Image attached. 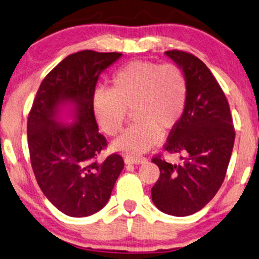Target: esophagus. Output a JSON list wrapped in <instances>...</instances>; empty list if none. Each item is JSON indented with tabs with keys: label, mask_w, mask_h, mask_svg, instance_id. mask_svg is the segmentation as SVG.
<instances>
[{
	"label": "esophagus",
	"mask_w": 259,
	"mask_h": 259,
	"mask_svg": "<svg viewBox=\"0 0 259 259\" xmlns=\"http://www.w3.org/2000/svg\"><path fill=\"white\" fill-rule=\"evenodd\" d=\"M124 161L125 163H145L147 161L146 158H143V156H125V159H124Z\"/></svg>",
	"instance_id": "esophagus-1"
}]
</instances>
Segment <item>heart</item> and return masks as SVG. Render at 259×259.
<instances>
[{"label": "heart", "instance_id": "b5f03b06", "mask_svg": "<svg viewBox=\"0 0 259 259\" xmlns=\"http://www.w3.org/2000/svg\"><path fill=\"white\" fill-rule=\"evenodd\" d=\"M189 84L184 70L176 63L132 61L114 71L111 88L99 86L92 94V111L109 136L122 132L127 110L133 109L132 125L113 147L139 155L158 145L163 132L175 127L184 114Z\"/></svg>", "mask_w": 259, "mask_h": 259}]
</instances>
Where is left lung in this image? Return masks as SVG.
Wrapping results in <instances>:
<instances>
[{
  "instance_id": "1",
  "label": "left lung",
  "mask_w": 259,
  "mask_h": 259,
  "mask_svg": "<svg viewBox=\"0 0 259 259\" xmlns=\"http://www.w3.org/2000/svg\"><path fill=\"white\" fill-rule=\"evenodd\" d=\"M165 54L184 70L189 94L184 114L163 150L185 156L181 165L166 162L161 154L152 159L160 169L152 199L165 214L188 217L210 202L224 183L235 132L227 98L207 65L185 51Z\"/></svg>"
}]
</instances>
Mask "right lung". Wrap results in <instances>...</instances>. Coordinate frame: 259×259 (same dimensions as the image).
<instances>
[{"mask_svg": "<svg viewBox=\"0 0 259 259\" xmlns=\"http://www.w3.org/2000/svg\"><path fill=\"white\" fill-rule=\"evenodd\" d=\"M120 56L119 52L93 50L69 55L44 77L28 113L29 159L35 179L49 201L68 217L99 211L124 168L117 153L98 161L107 141L98 132L92 111L99 75ZM64 102L75 105L71 126L56 122Z\"/></svg>", "mask_w": 259, "mask_h": 259, "instance_id": "add662e5", "label": "right lung"}]
</instances>
